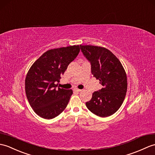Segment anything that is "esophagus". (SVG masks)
<instances>
[{
  "label": "esophagus",
  "instance_id": "1",
  "mask_svg": "<svg viewBox=\"0 0 155 155\" xmlns=\"http://www.w3.org/2000/svg\"><path fill=\"white\" fill-rule=\"evenodd\" d=\"M73 91H74V92H81V89H78V88H74Z\"/></svg>",
  "mask_w": 155,
  "mask_h": 155
}]
</instances>
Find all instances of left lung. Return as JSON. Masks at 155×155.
<instances>
[{"label": "left lung", "instance_id": "left-lung-1", "mask_svg": "<svg viewBox=\"0 0 155 155\" xmlns=\"http://www.w3.org/2000/svg\"><path fill=\"white\" fill-rule=\"evenodd\" d=\"M82 53L91 64V73L104 88L92 94L86 102L87 108L102 117L116 113L123 103L127 88L123 66L110 50L102 47L80 45Z\"/></svg>", "mask_w": 155, "mask_h": 155}]
</instances>
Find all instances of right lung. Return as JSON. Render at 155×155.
Returning a JSON list of instances; mask_svg holds the SVG:
<instances>
[{"instance_id":"obj_1","label":"right lung","mask_w":155,"mask_h":155,"mask_svg":"<svg viewBox=\"0 0 155 155\" xmlns=\"http://www.w3.org/2000/svg\"><path fill=\"white\" fill-rule=\"evenodd\" d=\"M79 51V45L48 50L28 71L25 91L31 107L39 116L50 120L66 108L73 91L57 88L55 83Z\"/></svg>"}]
</instances>
